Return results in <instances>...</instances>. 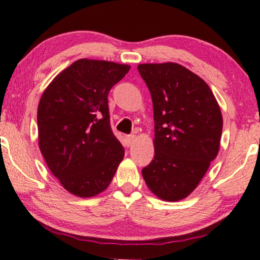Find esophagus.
Returning a JSON list of instances; mask_svg holds the SVG:
<instances>
[{
    "instance_id": "obj_1",
    "label": "esophagus",
    "mask_w": 260,
    "mask_h": 260,
    "mask_svg": "<svg viewBox=\"0 0 260 260\" xmlns=\"http://www.w3.org/2000/svg\"><path fill=\"white\" fill-rule=\"evenodd\" d=\"M135 137H136V136H135V135H129V136H126V138H125V143H126L127 147H130V145L134 143Z\"/></svg>"
}]
</instances>
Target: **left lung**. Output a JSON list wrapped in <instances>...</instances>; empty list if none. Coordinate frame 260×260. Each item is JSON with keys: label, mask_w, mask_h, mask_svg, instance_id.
<instances>
[{"label": "left lung", "mask_w": 260, "mask_h": 260, "mask_svg": "<svg viewBox=\"0 0 260 260\" xmlns=\"http://www.w3.org/2000/svg\"><path fill=\"white\" fill-rule=\"evenodd\" d=\"M137 69L150 91L155 122L154 159L142 175L156 197L182 200L218 155L221 111L208 85L186 67L165 62Z\"/></svg>", "instance_id": "8db88e82"}]
</instances>
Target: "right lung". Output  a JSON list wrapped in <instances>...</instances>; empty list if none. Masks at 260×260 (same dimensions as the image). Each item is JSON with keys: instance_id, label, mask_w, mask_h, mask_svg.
<instances>
[{"instance_id": "obj_1", "label": "right lung", "mask_w": 260, "mask_h": 260, "mask_svg": "<svg viewBox=\"0 0 260 260\" xmlns=\"http://www.w3.org/2000/svg\"><path fill=\"white\" fill-rule=\"evenodd\" d=\"M130 66L80 59L56 76L38 108L39 148L71 194L94 197L111 183L124 149L110 125L108 95Z\"/></svg>"}]
</instances>
